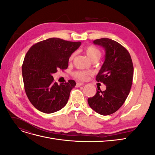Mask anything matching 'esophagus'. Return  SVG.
Returning a JSON list of instances; mask_svg holds the SVG:
<instances>
[{"instance_id":"34e87169","label":"esophagus","mask_w":155,"mask_h":155,"mask_svg":"<svg viewBox=\"0 0 155 155\" xmlns=\"http://www.w3.org/2000/svg\"><path fill=\"white\" fill-rule=\"evenodd\" d=\"M84 85V83L78 82V83H76V87H79L82 86V85Z\"/></svg>"}]
</instances>
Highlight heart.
Masks as SVG:
<instances>
[{
  "label": "heart",
  "mask_w": 155,
  "mask_h": 155,
  "mask_svg": "<svg viewBox=\"0 0 155 155\" xmlns=\"http://www.w3.org/2000/svg\"><path fill=\"white\" fill-rule=\"evenodd\" d=\"M85 51L88 57L93 61L96 60H98L101 56L100 50L94 46H88L85 48ZM75 56V53L72 54L69 57V61H71L74 59ZM92 72L91 71H85V70H78L73 73L74 77L81 81H85L88 79V76L92 75Z\"/></svg>",
  "instance_id": "b5f03b06"
}]
</instances>
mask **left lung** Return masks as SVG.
Wrapping results in <instances>:
<instances>
[{
	"label": "left lung",
	"mask_w": 155,
	"mask_h": 155,
	"mask_svg": "<svg viewBox=\"0 0 155 155\" xmlns=\"http://www.w3.org/2000/svg\"><path fill=\"white\" fill-rule=\"evenodd\" d=\"M105 50V59L96 76V81L106 85L101 91L88 99V105L101 115H109L118 110L127 97L133 77V64L127 51L118 42L108 38L93 41Z\"/></svg>",
	"instance_id": "left-lung-1"
}]
</instances>
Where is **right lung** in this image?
Here are the masks:
<instances>
[{"label": "right lung", "mask_w": 155, "mask_h": 155, "mask_svg": "<svg viewBox=\"0 0 155 155\" xmlns=\"http://www.w3.org/2000/svg\"><path fill=\"white\" fill-rule=\"evenodd\" d=\"M81 44L53 37L34 45L28 51L22 67L23 82L28 98L37 110L50 114L67 105L76 83L68 80L58 85L54 82L52 74L68 68L69 57Z\"/></svg>", "instance_id": "1"}]
</instances>
